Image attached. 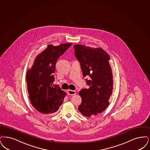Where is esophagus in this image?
Returning a JSON list of instances; mask_svg holds the SVG:
<instances>
[{
    "mask_svg": "<svg viewBox=\"0 0 150 150\" xmlns=\"http://www.w3.org/2000/svg\"><path fill=\"white\" fill-rule=\"evenodd\" d=\"M67 93L69 95H74L76 93L75 91H73V90H67Z\"/></svg>",
    "mask_w": 150,
    "mask_h": 150,
    "instance_id": "34e87169",
    "label": "esophagus"
}]
</instances>
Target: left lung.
I'll return each instance as SVG.
<instances>
[{
	"mask_svg": "<svg viewBox=\"0 0 150 150\" xmlns=\"http://www.w3.org/2000/svg\"><path fill=\"white\" fill-rule=\"evenodd\" d=\"M76 58L80 62L88 88L79 92L82 103L78 110L84 116L97 115L104 110L109 104V98L113 89L112 73L110 63V56L101 47H91L82 45H74Z\"/></svg>",
	"mask_w": 150,
	"mask_h": 150,
	"instance_id": "obj_1",
	"label": "left lung"
}]
</instances>
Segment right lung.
Wrapping results in <instances>:
<instances>
[{
  "mask_svg": "<svg viewBox=\"0 0 150 150\" xmlns=\"http://www.w3.org/2000/svg\"><path fill=\"white\" fill-rule=\"evenodd\" d=\"M72 45L61 44L49 45L36 57L31 69L26 73L27 91L34 108L45 114L58 110L66 96L58 85H53L54 73L58 59Z\"/></svg>",
  "mask_w": 150,
  "mask_h": 150,
  "instance_id": "obj_1",
  "label": "right lung"
}]
</instances>
